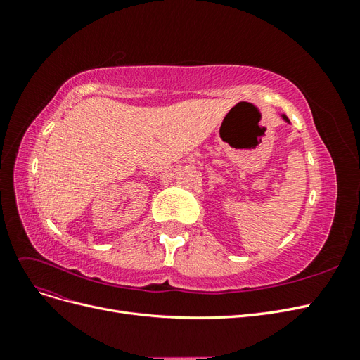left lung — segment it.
I'll return each instance as SVG.
<instances>
[{"label":"left lung","instance_id":"8db88e82","mask_svg":"<svg viewBox=\"0 0 360 360\" xmlns=\"http://www.w3.org/2000/svg\"><path fill=\"white\" fill-rule=\"evenodd\" d=\"M282 118H284V120H285V122H287V123H290V120H288V118H287V115H285V114H282Z\"/></svg>","mask_w":360,"mask_h":360}]
</instances>
